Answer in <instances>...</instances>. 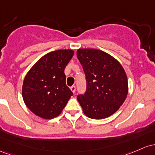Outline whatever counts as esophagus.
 <instances>
[{
    "label": "esophagus",
    "instance_id": "34e87169",
    "mask_svg": "<svg viewBox=\"0 0 155 155\" xmlns=\"http://www.w3.org/2000/svg\"><path fill=\"white\" fill-rule=\"evenodd\" d=\"M70 89H71V91H72L73 93H75V91H76V87L74 86H71V88H70Z\"/></svg>",
    "mask_w": 155,
    "mask_h": 155
}]
</instances>
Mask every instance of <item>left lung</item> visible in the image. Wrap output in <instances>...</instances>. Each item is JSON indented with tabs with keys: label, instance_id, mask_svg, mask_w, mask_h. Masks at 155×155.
<instances>
[{
	"label": "left lung",
	"instance_id": "8db88e82",
	"mask_svg": "<svg viewBox=\"0 0 155 155\" xmlns=\"http://www.w3.org/2000/svg\"><path fill=\"white\" fill-rule=\"evenodd\" d=\"M86 90L77 99L84 114L94 119L108 117L119 110L128 93L126 73L117 60L96 49H78Z\"/></svg>",
	"mask_w": 155,
	"mask_h": 155
}]
</instances>
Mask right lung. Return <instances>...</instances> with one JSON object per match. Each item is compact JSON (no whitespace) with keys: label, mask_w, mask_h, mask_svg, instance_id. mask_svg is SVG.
Wrapping results in <instances>:
<instances>
[{"label":"right lung","mask_w":155,"mask_h":155,"mask_svg":"<svg viewBox=\"0 0 155 155\" xmlns=\"http://www.w3.org/2000/svg\"><path fill=\"white\" fill-rule=\"evenodd\" d=\"M74 55L72 50L50 52L38 61L26 74L22 98L31 111L51 119L63 110L72 91L66 84L64 69Z\"/></svg>","instance_id":"right-lung-1"}]
</instances>
